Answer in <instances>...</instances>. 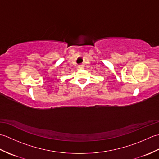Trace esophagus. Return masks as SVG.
I'll return each mask as SVG.
<instances>
[{
  "label": "esophagus",
  "instance_id": "esophagus-1",
  "mask_svg": "<svg viewBox=\"0 0 159 159\" xmlns=\"http://www.w3.org/2000/svg\"><path fill=\"white\" fill-rule=\"evenodd\" d=\"M79 69H84V66H80L79 67Z\"/></svg>",
  "mask_w": 159,
  "mask_h": 159
}]
</instances>
